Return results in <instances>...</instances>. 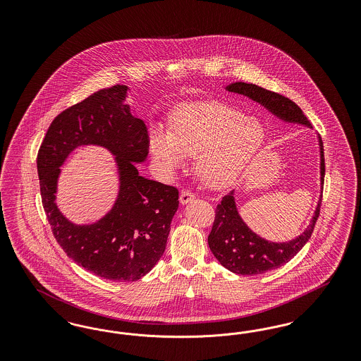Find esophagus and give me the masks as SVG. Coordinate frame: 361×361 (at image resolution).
Listing matches in <instances>:
<instances>
[{"mask_svg":"<svg viewBox=\"0 0 361 361\" xmlns=\"http://www.w3.org/2000/svg\"><path fill=\"white\" fill-rule=\"evenodd\" d=\"M193 199H195V193L190 192L188 189H184V190L181 192V195H180V202H181L183 204H187L189 202H192Z\"/></svg>","mask_w":361,"mask_h":361,"instance_id":"34e87169","label":"esophagus"}]
</instances>
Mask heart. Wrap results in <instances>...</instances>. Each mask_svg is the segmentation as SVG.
Masks as SVG:
<instances>
[{"instance_id": "obj_1", "label": "heart", "mask_w": 361, "mask_h": 361, "mask_svg": "<svg viewBox=\"0 0 361 361\" xmlns=\"http://www.w3.org/2000/svg\"><path fill=\"white\" fill-rule=\"evenodd\" d=\"M264 128L255 118L226 104L200 103L178 111L171 133L152 137L155 158L166 168H180L195 155L199 177L212 187L230 184L257 152Z\"/></svg>"}]
</instances>
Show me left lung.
<instances>
[{
    "mask_svg": "<svg viewBox=\"0 0 361 361\" xmlns=\"http://www.w3.org/2000/svg\"><path fill=\"white\" fill-rule=\"evenodd\" d=\"M227 89L234 93L245 94L252 100L262 104L271 112H274L284 121H295L306 126L310 124L309 119L302 112V109L288 97L280 93L246 82H235L227 86ZM319 146L321 183L324 185L325 157L322 139H319ZM321 204L322 195L315 209V214L311 219V224L302 235L290 242L275 243L258 237L257 234H255L246 224H243L235 207L234 192L231 190L230 193L224 195L221 203L215 209V219L211 233L208 235L209 249L224 268L234 274L250 276L265 274L288 262L307 243L318 221Z\"/></svg>",
    "mask_w": 361,
    "mask_h": 361,
    "instance_id": "left-lung-1",
    "label": "left lung"
}]
</instances>
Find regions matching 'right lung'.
Here are the masks:
<instances>
[{"label":"right lung","mask_w":361,"mask_h":361,"mask_svg":"<svg viewBox=\"0 0 361 361\" xmlns=\"http://www.w3.org/2000/svg\"><path fill=\"white\" fill-rule=\"evenodd\" d=\"M127 86L102 89L52 121L37 152L42 203L52 234L63 252L86 271L112 281H135L164 255L178 189L142 177L134 162L149 153V131L123 105ZM100 144L117 155L121 192L97 224L75 226L54 206L59 166L78 145Z\"/></svg>","instance_id":"1"}]
</instances>
